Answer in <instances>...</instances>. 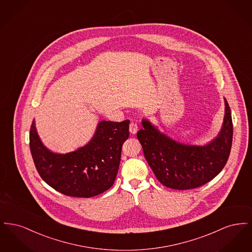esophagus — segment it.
<instances>
[{
	"label": "esophagus",
	"instance_id": "1",
	"mask_svg": "<svg viewBox=\"0 0 252 252\" xmlns=\"http://www.w3.org/2000/svg\"><path fill=\"white\" fill-rule=\"evenodd\" d=\"M138 131V125L136 122H131L129 125V132L131 134H136Z\"/></svg>",
	"mask_w": 252,
	"mask_h": 252
}]
</instances>
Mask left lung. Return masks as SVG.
Returning <instances> with one entry per match:
<instances>
[{
	"mask_svg": "<svg viewBox=\"0 0 252 252\" xmlns=\"http://www.w3.org/2000/svg\"><path fill=\"white\" fill-rule=\"evenodd\" d=\"M144 128L137 133L144 157L158 180L175 190L202 186L216 178L228 161L232 144V119L225 99L222 128L212 142L205 145L179 143L143 119Z\"/></svg>",
	"mask_w": 252,
	"mask_h": 252,
	"instance_id": "1",
	"label": "left lung"
}]
</instances>
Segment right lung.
I'll return each mask as SVG.
<instances>
[{"mask_svg":"<svg viewBox=\"0 0 252 252\" xmlns=\"http://www.w3.org/2000/svg\"><path fill=\"white\" fill-rule=\"evenodd\" d=\"M128 128L129 120L101 121L88 144L70 153L57 154L43 145L33 121L30 151L39 176L49 186L69 196L88 198L113 185Z\"/></svg>","mask_w":252,"mask_h":252,"instance_id":"obj_1","label":"right lung"}]
</instances>
